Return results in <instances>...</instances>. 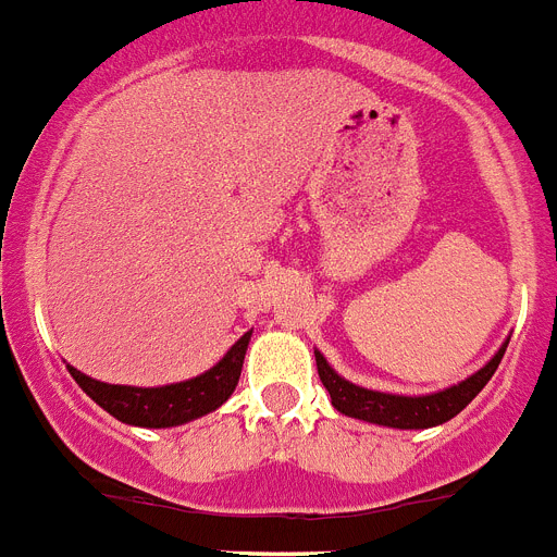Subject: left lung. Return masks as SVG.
Returning <instances> with one entry per match:
<instances>
[{
  "instance_id": "obj_1",
  "label": "left lung",
  "mask_w": 557,
  "mask_h": 557,
  "mask_svg": "<svg viewBox=\"0 0 557 557\" xmlns=\"http://www.w3.org/2000/svg\"><path fill=\"white\" fill-rule=\"evenodd\" d=\"M504 350H507V343H504L487 366L481 368L479 373H473L470 380L430 396H394L380 394V391H368V387H359L354 385V382H345L343 376L325 362V357H322L320 350H314V357L322 385H325V391L331 394V405H334L339 413L354 416V419H366V422L373 424H385V428L413 430L433 428V424H442L447 422V419H453L456 413H461V410L479 396L481 387L487 385L490 376H493L495 368H498V362H502Z\"/></svg>"
}]
</instances>
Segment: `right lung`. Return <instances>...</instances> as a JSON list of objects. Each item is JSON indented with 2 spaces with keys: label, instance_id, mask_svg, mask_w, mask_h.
<instances>
[{
  "label": "right lung",
  "instance_id": "add662e5",
  "mask_svg": "<svg viewBox=\"0 0 557 557\" xmlns=\"http://www.w3.org/2000/svg\"><path fill=\"white\" fill-rule=\"evenodd\" d=\"M249 334H243L226 357L207 373H200L189 382L163 387H127V385H107V382L90 380L73 366L67 371L73 380L82 385V391L90 396L96 405L112 413L115 419L138 428H175V424L191 422L203 413H212L235 394L237 380H240L243 357L249 348Z\"/></svg>",
  "mask_w": 557,
  "mask_h": 557
}]
</instances>
